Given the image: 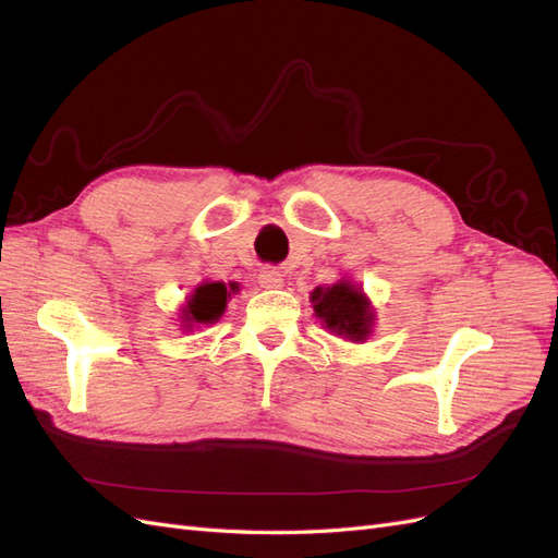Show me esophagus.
Wrapping results in <instances>:
<instances>
[{
    "instance_id": "esophagus-1",
    "label": "esophagus",
    "mask_w": 558,
    "mask_h": 558,
    "mask_svg": "<svg viewBox=\"0 0 558 558\" xmlns=\"http://www.w3.org/2000/svg\"><path fill=\"white\" fill-rule=\"evenodd\" d=\"M258 281L263 289H281L283 286V279H281V272L275 267H265L263 272L258 275Z\"/></svg>"
}]
</instances>
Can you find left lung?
<instances>
[{
	"mask_svg": "<svg viewBox=\"0 0 558 558\" xmlns=\"http://www.w3.org/2000/svg\"><path fill=\"white\" fill-rule=\"evenodd\" d=\"M314 312L324 324L351 342L365 340L369 326H373V312H369L367 298L353 289L349 281H340L330 289H316L312 293Z\"/></svg>",
	"mask_w": 558,
	"mask_h": 558,
	"instance_id": "left-lung-1",
	"label": "left lung"
}]
</instances>
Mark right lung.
<instances>
[{
    "label": "right lung",
    "mask_w": 558,
    "mask_h": 558,
    "mask_svg": "<svg viewBox=\"0 0 558 558\" xmlns=\"http://www.w3.org/2000/svg\"><path fill=\"white\" fill-rule=\"evenodd\" d=\"M230 291H238V286L230 283ZM230 291L221 281L197 286L189 300V307H185V318L193 320V324H214L223 314Z\"/></svg>",
    "instance_id": "1"
}]
</instances>
